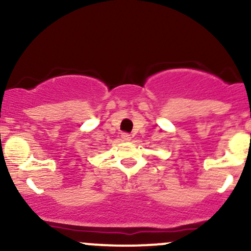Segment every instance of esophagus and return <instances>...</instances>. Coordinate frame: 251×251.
<instances>
[{
	"label": "esophagus",
	"mask_w": 251,
	"mask_h": 251,
	"mask_svg": "<svg viewBox=\"0 0 251 251\" xmlns=\"http://www.w3.org/2000/svg\"><path fill=\"white\" fill-rule=\"evenodd\" d=\"M121 137H123V140L126 141V142L131 141V138H132V137H131V135H128V133H123V136H121Z\"/></svg>",
	"instance_id": "34e87169"
}]
</instances>
